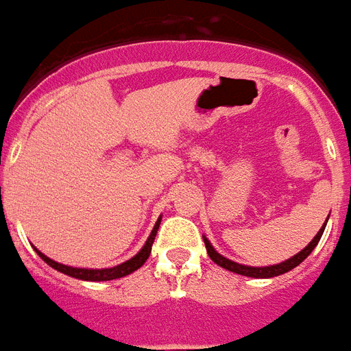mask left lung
<instances>
[{
  "label": "left lung",
  "mask_w": 351,
  "mask_h": 351,
  "mask_svg": "<svg viewBox=\"0 0 351 351\" xmlns=\"http://www.w3.org/2000/svg\"><path fill=\"white\" fill-rule=\"evenodd\" d=\"M324 228H326V223L322 224V228L319 230L317 235H315V237L310 241V245H308L304 250H301L297 255L290 257V259L282 261V263H279V265H271V266L239 265V263H234V261L226 259V257H223L221 254H217V252H215V248L210 245V241L206 239V237H203V241H204V246H206V252H208V255H210V259L214 261L215 265H219L221 268H224V270L234 271V274H239V276L257 277V279H268V277H276V276H281V274H287V271L293 270L295 266L301 265L302 261L306 259L308 255L312 254L313 248L317 246V243H319V239H321V235H322V232H324Z\"/></svg>",
  "instance_id": "1"
}]
</instances>
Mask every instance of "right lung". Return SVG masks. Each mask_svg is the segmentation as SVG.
<instances>
[{"mask_svg": "<svg viewBox=\"0 0 351 351\" xmlns=\"http://www.w3.org/2000/svg\"><path fill=\"white\" fill-rule=\"evenodd\" d=\"M159 224H161V219H158V223H156V226H154L152 230V234L148 235L147 243H145V246H143L141 250L137 252L132 259L125 261L123 265H117L114 266V268H101V270H90V268H72V266L56 263V261H52L45 254H41L38 248H36V252H38L39 257H41L47 265H50L54 270L61 271V274H64V276L75 277V279H81V281H112V279H119V277L128 276V274L136 271L137 268H141V266L147 263L148 255H150V252H152V245H154V239H156V234H158Z\"/></svg>", "mask_w": 351, "mask_h": 351, "instance_id": "obj_1", "label": "right lung"}]
</instances>
